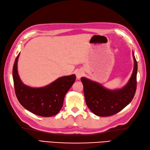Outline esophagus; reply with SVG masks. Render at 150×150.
<instances>
[{"instance_id":"1","label":"esophagus","mask_w":150,"mask_h":150,"mask_svg":"<svg viewBox=\"0 0 150 150\" xmlns=\"http://www.w3.org/2000/svg\"><path fill=\"white\" fill-rule=\"evenodd\" d=\"M83 75V72L81 70H79L76 72V78L78 79H79Z\"/></svg>"}]
</instances>
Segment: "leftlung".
Wrapping results in <instances>:
<instances>
[{
	"label": "left lung",
	"mask_w": 150,
	"mask_h": 150,
	"mask_svg": "<svg viewBox=\"0 0 150 150\" xmlns=\"http://www.w3.org/2000/svg\"><path fill=\"white\" fill-rule=\"evenodd\" d=\"M134 70L131 77L121 89L110 90L86 77L81 78L87 105L98 116H110L119 112L133 99L137 88V63L133 52Z\"/></svg>",
	"instance_id": "1"
}]
</instances>
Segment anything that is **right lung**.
Returning <instances> with one entry per match:
<instances>
[{
	"label": "right lung",
	"instance_id": "obj_1",
	"mask_svg": "<svg viewBox=\"0 0 150 150\" xmlns=\"http://www.w3.org/2000/svg\"><path fill=\"white\" fill-rule=\"evenodd\" d=\"M20 54L13 68V78L16 96L21 105L30 112L43 117L57 114L63 105L65 95L75 81V75L59 77L42 88H30L20 79L17 69Z\"/></svg>",
	"mask_w": 150,
	"mask_h": 150
}]
</instances>
